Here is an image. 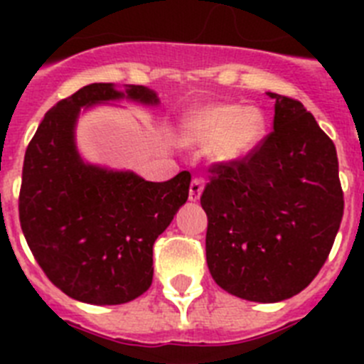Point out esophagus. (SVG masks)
Listing matches in <instances>:
<instances>
[{"label": "esophagus", "mask_w": 364, "mask_h": 364, "mask_svg": "<svg viewBox=\"0 0 364 364\" xmlns=\"http://www.w3.org/2000/svg\"><path fill=\"white\" fill-rule=\"evenodd\" d=\"M202 191H204V180L193 178L191 186H189V200L197 202L198 198H200Z\"/></svg>", "instance_id": "obj_1"}]
</instances>
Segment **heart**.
I'll return each mask as SVG.
<instances>
[{"instance_id": "1", "label": "heart", "mask_w": 364, "mask_h": 364, "mask_svg": "<svg viewBox=\"0 0 364 364\" xmlns=\"http://www.w3.org/2000/svg\"><path fill=\"white\" fill-rule=\"evenodd\" d=\"M266 122L255 107L211 104L191 111L182 120L180 136L191 147H215L224 162H233L252 153L264 136Z\"/></svg>"}]
</instances>
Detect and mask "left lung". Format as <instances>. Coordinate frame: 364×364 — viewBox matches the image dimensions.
Returning <instances> with one entry per match:
<instances>
[{
  "label": "left lung",
  "instance_id": "1",
  "mask_svg": "<svg viewBox=\"0 0 364 364\" xmlns=\"http://www.w3.org/2000/svg\"><path fill=\"white\" fill-rule=\"evenodd\" d=\"M268 96L272 133L244 160L215 166L200 197L211 277L253 302L284 301L314 281L345 208L332 140L301 102Z\"/></svg>",
  "mask_w": 364,
  "mask_h": 364
}]
</instances>
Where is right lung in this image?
I'll return each instance as SVG.
<instances>
[{
	"label": "right lung",
	"mask_w": 364,
	"mask_h": 364,
	"mask_svg": "<svg viewBox=\"0 0 364 364\" xmlns=\"http://www.w3.org/2000/svg\"><path fill=\"white\" fill-rule=\"evenodd\" d=\"M129 100L159 105L144 85L91 83L41 120L23 160L19 222L38 264L69 297L124 304L153 282V244L189 195V171L147 182L133 171L89 164L76 146L80 112Z\"/></svg>",
	"instance_id": "right-lung-1"
}]
</instances>
